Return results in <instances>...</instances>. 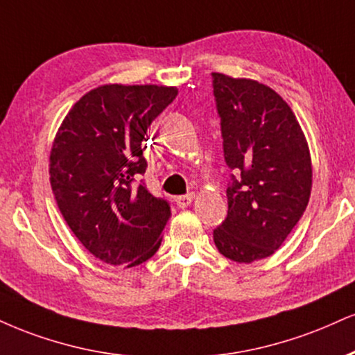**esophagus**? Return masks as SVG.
Returning a JSON list of instances; mask_svg holds the SVG:
<instances>
[{
  "mask_svg": "<svg viewBox=\"0 0 355 355\" xmlns=\"http://www.w3.org/2000/svg\"><path fill=\"white\" fill-rule=\"evenodd\" d=\"M193 198H195L193 193L180 195V196H177V198H175V203H177L178 208H187L191 202H193Z\"/></svg>",
  "mask_w": 355,
  "mask_h": 355,
  "instance_id": "obj_1",
  "label": "esophagus"
}]
</instances>
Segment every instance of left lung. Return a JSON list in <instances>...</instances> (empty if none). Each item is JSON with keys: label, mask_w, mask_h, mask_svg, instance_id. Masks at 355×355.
Wrapping results in <instances>:
<instances>
[{"label": "left lung", "mask_w": 355, "mask_h": 355, "mask_svg": "<svg viewBox=\"0 0 355 355\" xmlns=\"http://www.w3.org/2000/svg\"><path fill=\"white\" fill-rule=\"evenodd\" d=\"M225 162L228 215L213 240L225 258L253 263L283 245L301 220L313 187L306 137L291 107L253 79L213 72Z\"/></svg>", "instance_id": "obj_1"}]
</instances>
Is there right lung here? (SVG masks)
Masks as SVG:
<instances>
[{
	"instance_id": "obj_1",
	"label": "right lung",
	"mask_w": 355,
	"mask_h": 355,
	"mask_svg": "<svg viewBox=\"0 0 355 355\" xmlns=\"http://www.w3.org/2000/svg\"><path fill=\"white\" fill-rule=\"evenodd\" d=\"M177 94L166 85H101L72 105L55 134L54 198L71 232L101 261L130 268L159 250L170 205L134 182L147 168V129Z\"/></svg>"
}]
</instances>
